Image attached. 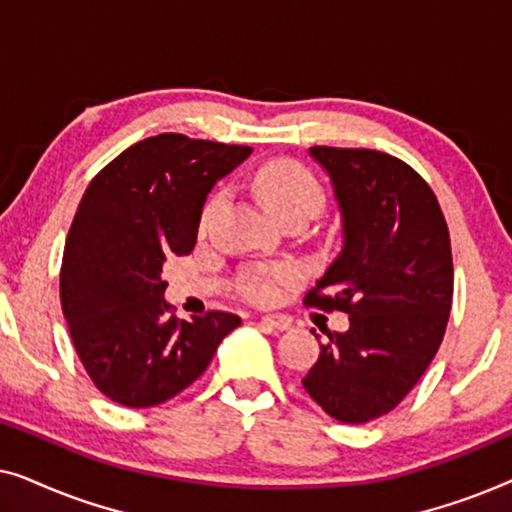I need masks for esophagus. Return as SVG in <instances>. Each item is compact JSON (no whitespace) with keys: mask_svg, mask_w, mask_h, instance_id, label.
I'll return each mask as SVG.
<instances>
[{"mask_svg":"<svg viewBox=\"0 0 512 512\" xmlns=\"http://www.w3.org/2000/svg\"><path fill=\"white\" fill-rule=\"evenodd\" d=\"M261 324L265 328H270V331H289L291 326L284 317H275V314H265V317H261Z\"/></svg>","mask_w":512,"mask_h":512,"instance_id":"obj_1","label":"esophagus"}]
</instances>
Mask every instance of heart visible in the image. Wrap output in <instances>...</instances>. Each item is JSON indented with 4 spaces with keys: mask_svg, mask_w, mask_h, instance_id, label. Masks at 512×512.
<instances>
[{
    "mask_svg": "<svg viewBox=\"0 0 512 512\" xmlns=\"http://www.w3.org/2000/svg\"><path fill=\"white\" fill-rule=\"evenodd\" d=\"M256 198L261 205L275 216L277 221L289 219V216H305L312 219L324 207L326 195L319 179L307 170L303 163L291 158H277L258 167L251 179ZM221 205V195L216 193L205 202L200 216V228L205 230L209 219ZM300 282V272L291 265H277V268H256L244 272L240 284V296L249 303L270 305L282 296L284 289L296 286Z\"/></svg>",
    "mask_w": 512,
    "mask_h": 512,
    "instance_id": "heart-1",
    "label": "heart"
}]
</instances>
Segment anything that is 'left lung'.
Returning <instances> with one entry per match:
<instances>
[{
    "mask_svg": "<svg viewBox=\"0 0 512 512\" xmlns=\"http://www.w3.org/2000/svg\"><path fill=\"white\" fill-rule=\"evenodd\" d=\"M310 153L331 174L345 247L303 303L349 314V331L328 333L303 387L338 422L366 424L410 394L443 342L450 230L436 193L401 158L338 146Z\"/></svg>",
    "mask_w": 512,
    "mask_h": 512,
    "instance_id": "left-lung-1",
    "label": "left lung"
}]
</instances>
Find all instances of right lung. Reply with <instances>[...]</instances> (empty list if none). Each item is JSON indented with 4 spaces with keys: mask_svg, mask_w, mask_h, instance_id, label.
<instances>
[{
    "mask_svg": "<svg viewBox=\"0 0 512 512\" xmlns=\"http://www.w3.org/2000/svg\"><path fill=\"white\" fill-rule=\"evenodd\" d=\"M249 153L163 132L128 146L83 193L62 254L60 303L83 368L114 403L170 401L242 324L219 310L179 321L160 275L167 258L191 254L207 193Z\"/></svg>",
    "mask_w": 512,
    "mask_h": 512,
    "instance_id": "1",
    "label": "right lung"
}]
</instances>
